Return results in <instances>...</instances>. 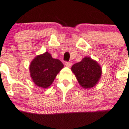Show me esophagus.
Masks as SVG:
<instances>
[{"label": "esophagus", "mask_w": 129, "mask_h": 129, "mask_svg": "<svg viewBox=\"0 0 129 129\" xmlns=\"http://www.w3.org/2000/svg\"><path fill=\"white\" fill-rule=\"evenodd\" d=\"M65 63H66V66L67 67H70L72 66V63L70 62V61H66Z\"/></svg>", "instance_id": "34e87169"}]
</instances>
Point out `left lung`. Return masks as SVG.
I'll use <instances>...</instances> for the list:
<instances>
[{
    "label": "left lung",
    "mask_w": 129,
    "mask_h": 129,
    "mask_svg": "<svg viewBox=\"0 0 129 129\" xmlns=\"http://www.w3.org/2000/svg\"><path fill=\"white\" fill-rule=\"evenodd\" d=\"M72 71L75 74L80 86L84 88L95 86L102 75V68L100 65L88 57H84L80 62L74 64Z\"/></svg>",
    "instance_id": "left-lung-1"
}]
</instances>
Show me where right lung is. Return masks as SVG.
<instances>
[{
    "label": "right lung",
    "mask_w": 129,
    "mask_h": 129,
    "mask_svg": "<svg viewBox=\"0 0 129 129\" xmlns=\"http://www.w3.org/2000/svg\"><path fill=\"white\" fill-rule=\"evenodd\" d=\"M63 68L61 61L53 59L46 52L34 58L29 66V72L34 82L38 86L47 88L53 83L56 76Z\"/></svg>",
    "instance_id": "1"
}]
</instances>
